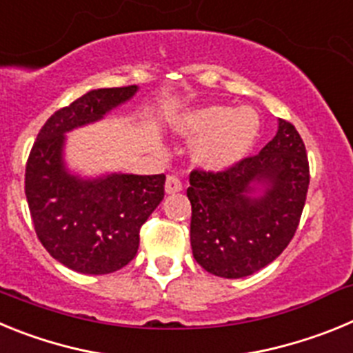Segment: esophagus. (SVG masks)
Returning a JSON list of instances; mask_svg holds the SVG:
<instances>
[{"instance_id":"1","label":"esophagus","mask_w":353,"mask_h":353,"mask_svg":"<svg viewBox=\"0 0 353 353\" xmlns=\"http://www.w3.org/2000/svg\"><path fill=\"white\" fill-rule=\"evenodd\" d=\"M182 191V182H180L179 176L174 174H168L166 179V192L168 194H174V192Z\"/></svg>"}]
</instances>
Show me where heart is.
Returning a JSON list of instances; mask_svg holds the SVG:
<instances>
[{
	"label": "heart",
	"instance_id": "heart-1",
	"mask_svg": "<svg viewBox=\"0 0 353 353\" xmlns=\"http://www.w3.org/2000/svg\"><path fill=\"white\" fill-rule=\"evenodd\" d=\"M174 130L187 139H198L194 161L205 170H226L249 154L260 134V118L251 108L207 105L182 114Z\"/></svg>",
	"mask_w": 353,
	"mask_h": 353
}]
</instances>
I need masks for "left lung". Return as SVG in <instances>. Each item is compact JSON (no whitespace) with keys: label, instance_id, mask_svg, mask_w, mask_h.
Listing matches in <instances>:
<instances>
[{"label":"left lung","instance_id":"1","mask_svg":"<svg viewBox=\"0 0 353 353\" xmlns=\"http://www.w3.org/2000/svg\"><path fill=\"white\" fill-rule=\"evenodd\" d=\"M189 182L194 260L214 276L239 279L272 263L293 239L310 187V162L297 129L279 120L260 154L221 171L192 170Z\"/></svg>","mask_w":353,"mask_h":353}]
</instances>
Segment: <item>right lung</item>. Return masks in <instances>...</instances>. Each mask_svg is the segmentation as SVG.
Returning <instances> with one entry per match:
<instances>
[{
    "label": "right lung",
    "instance_id": "obj_1",
    "mask_svg": "<svg viewBox=\"0 0 353 353\" xmlns=\"http://www.w3.org/2000/svg\"><path fill=\"white\" fill-rule=\"evenodd\" d=\"M138 86L101 88L58 109L30 152L24 192L42 245L81 274H109L138 252L139 230L164 198V174L113 173L83 180L63 166L65 132L101 120Z\"/></svg>",
    "mask_w": 353,
    "mask_h": 353
}]
</instances>
